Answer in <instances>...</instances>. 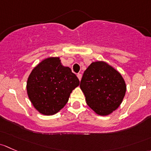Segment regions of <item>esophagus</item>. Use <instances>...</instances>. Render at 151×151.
Listing matches in <instances>:
<instances>
[{"instance_id":"esophagus-1","label":"esophagus","mask_w":151,"mask_h":151,"mask_svg":"<svg viewBox=\"0 0 151 151\" xmlns=\"http://www.w3.org/2000/svg\"><path fill=\"white\" fill-rule=\"evenodd\" d=\"M77 77L78 78V79H79V80L81 81V77H82L81 74V73H78V74H77Z\"/></svg>"}]
</instances>
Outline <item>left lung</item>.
Wrapping results in <instances>:
<instances>
[{"label":"left lung","mask_w":151,"mask_h":151,"mask_svg":"<svg viewBox=\"0 0 151 151\" xmlns=\"http://www.w3.org/2000/svg\"><path fill=\"white\" fill-rule=\"evenodd\" d=\"M80 87L86 103L100 116L109 115L122 103L125 81L113 67L104 62L92 63L83 73Z\"/></svg>","instance_id":"left-lung-1"}]
</instances>
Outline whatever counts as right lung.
<instances>
[{"label": "right lung", "instance_id": "obj_1", "mask_svg": "<svg viewBox=\"0 0 151 151\" xmlns=\"http://www.w3.org/2000/svg\"><path fill=\"white\" fill-rule=\"evenodd\" d=\"M80 83L68 67L62 65L59 57L43 60L32 70L27 83L29 100L43 115H54L66 105L70 93Z\"/></svg>", "mask_w": 151, "mask_h": 151}]
</instances>
